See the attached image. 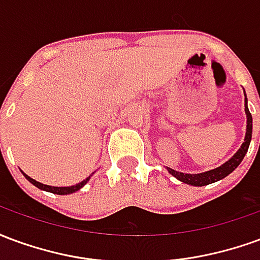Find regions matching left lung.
Instances as JSON below:
<instances>
[{"label":"left lung","mask_w":260,"mask_h":260,"mask_svg":"<svg viewBox=\"0 0 260 260\" xmlns=\"http://www.w3.org/2000/svg\"><path fill=\"white\" fill-rule=\"evenodd\" d=\"M246 96H245V114H246V134H245V141L242 143V146L238 149V152L235 153L233 157L230 158L229 161H225L223 166H220L217 169L210 170V171H206V173H201V174H185V173H180V171H175L173 169H169V173L171 175H174L177 180H180L181 182L184 184H189V185L193 186H203L209 185V184H213L218 180H223L224 177H227L229 174H231L238 166L242 161V158L245 157L246 152H248V147H249V143H251L252 139V115L248 110V106H246Z\"/></svg>","instance_id":"left-lung-1"}]
</instances>
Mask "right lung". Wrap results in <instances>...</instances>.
I'll return each mask as SVG.
<instances>
[{
	"mask_svg": "<svg viewBox=\"0 0 260 260\" xmlns=\"http://www.w3.org/2000/svg\"><path fill=\"white\" fill-rule=\"evenodd\" d=\"M22 174L25 175L26 180L29 181V182H31L35 186H37L39 189L51 192V193H57V195H69V193H74V192L79 191L80 188L85 185L87 181L90 180V177H87L86 180H83L82 182H79V184H76V185H72V186H50V185H44V184H42V182H37L36 180L30 178L29 175H26L23 171H22Z\"/></svg>",
	"mask_w": 260,
	"mask_h": 260,
	"instance_id": "right-lung-1",
	"label": "right lung"
}]
</instances>
